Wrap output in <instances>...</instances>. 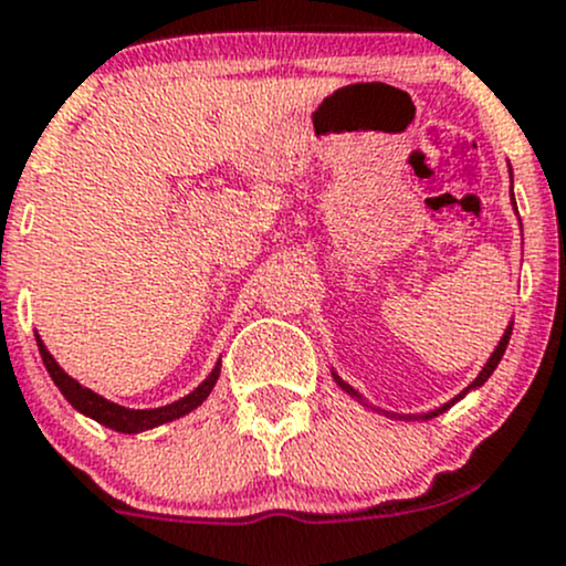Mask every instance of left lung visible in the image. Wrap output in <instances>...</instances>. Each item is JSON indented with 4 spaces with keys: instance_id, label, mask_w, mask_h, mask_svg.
<instances>
[{
    "instance_id": "1",
    "label": "left lung",
    "mask_w": 566,
    "mask_h": 566,
    "mask_svg": "<svg viewBox=\"0 0 566 566\" xmlns=\"http://www.w3.org/2000/svg\"><path fill=\"white\" fill-rule=\"evenodd\" d=\"M510 177H512V168H510ZM510 196H512V209H515V214H517V207H515V193H510ZM510 335H512V322H510V324H506V329H504V335H501L499 346H496V348H493V354H491V357H488L485 368H482V370H480V376H476V378H474V381H471V384H469V387H465V389H463V392H458V395H455V398H452V400H447V403H444V406H439V409H433V411H424V413H395V411H384V409H376V406H370V403H368V400H365V398H363V395H359V392H357V389H354V387H348V384H346V381H343V378H340V376H337V373H335V370H332V378H335V381H337V387H340V389H343V392H348V395H352V398H354V400H359V403H363V406H368V409H370V411H376V413H384V417H389V419H433V417H439V413L450 411V409H452V406H455V403H458V400H463V398H465V395H469V392H474V389H480V387H482V384H485V381H488V378H491V373L499 368L501 357H504V352H506V343H510Z\"/></svg>"
}]
</instances>
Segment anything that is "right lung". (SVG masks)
Masks as SVG:
<instances>
[{"label":"right lung","mask_w":566,"mask_h":566,"mask_svg":"<svg viewBox=\"0 0 566 566\" xmlns=\"http://www.w3.org/2000/svg\"><path fill=\"white\" fill-rule=\"evenodd\" d=\"M34 337H38V348H40V357H43L45 370H49V376L54 378V384L60 387V392L65 395L67 403L73 406L75 411L84 413V417L95 419V422L116 430V433H144V430H153V428H157V424H166V422H174V419L185 417V413L198 409V406L209 398V392H212L214 384H218V376H220V363H218L212 368V373H209V376L198 384L193 392L185 395V398L174 400V403H168V406H160V409H127V406H119V403H114V400H106L103 395L92 392L90 387H84V384L75 381L73 376H67V373L60 368V363L51 357V352L45 348V343L40 340V335H34Z\"/></svg>","instance_id":"obj_1"}]
</instances>
